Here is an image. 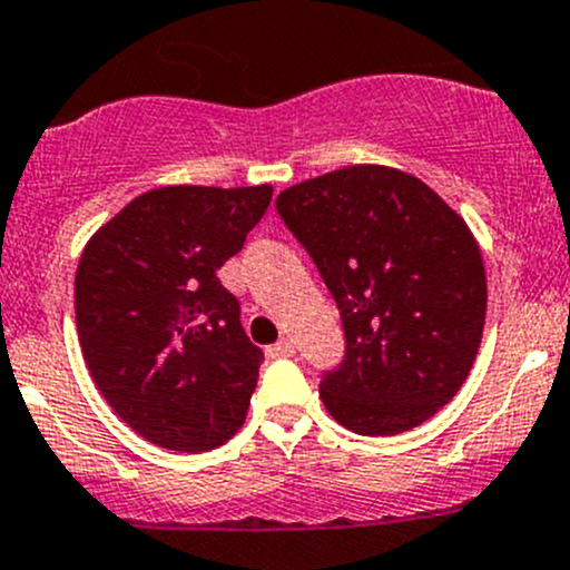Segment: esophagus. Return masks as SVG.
<instances>
[{"mask_svg": "<svg viewBox=\"0 0 570 570\" xmlns=\"http://www.w3.org/2000/svg\"><path fill=\"white\" fill-rule=\"evenodd\" d=\"M289 355H295V344L289 338H281L267 347V358H289Z\"/></svg>", "mask_w": 570, "mask_h": 570, "instance_id": "1", "label": "esophagus"}]
</instances>
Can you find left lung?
Instances as JSON below:
<instances>
[{"instance_id":"left-lung-1","label":"left lung","mask_w":570,"mask_h":570,"mask_svg":"<svg viewBox=\"0 0 570 570\" xmlns=\"http://www.w3.org/2000/svg\"><path fill=\"white\" fill-rule=\"evenodd\" d=\"M275 206L342 312L347 355L320 386L327 413L358 435L435 416L461 392L485 325V264L463 217L389 165L306 178Z\"/></svg>"}]
</instances>
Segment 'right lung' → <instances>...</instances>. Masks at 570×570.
Here are the masks:
<instances>
[{
	"mask_svg": "<svg viewBox=\"0 0 570 570\" xmlns=\"http://www.w3.org/2000/svg\"><path fill=\"white\" fill-rule=\"evenodd\" d=\"M269 184H170L131 198L88 239L73 281L85 364L151 444L206 452L245 424L264 353L217 269L243 248Z\"/></svg>",
	"mask_w": 570,
	"mask_h": 570,
	"instance_id": "obj_1",
	"label": "right lung"
}]
</instances>
